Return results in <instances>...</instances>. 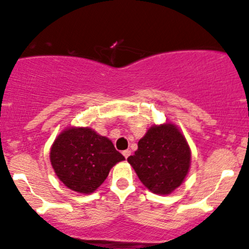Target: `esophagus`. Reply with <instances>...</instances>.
Returning <instances> with one entry per match:
<instances>
[{"instance_id":"obj_1","label":"esophagus","mask_w":249,"mask_h":249,"mask_svg":"<svg viewBox=\"0 0 249 249\" xmlns=\"http://www.w3.org/2000/svg\"><path fill=\"white\" fill-rule=\"evenodd\" d=\"M123 156L125 157V159H127L128 157L131 156V151H130V150H125V151H123Z\"/></svg>"}]
</instances>
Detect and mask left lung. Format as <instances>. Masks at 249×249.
Segmentation results:
<instances>
[{
	"mask_svg": "<svg viewBox=\"0 0 249 249\" xmlns=\"http://www.w3.org/2000/svg\"><path fill=\"white\" fill-rule=\"evenodd\" d=\"M151 192L170 194L181 185L191 164V151L182 133L172 124L152 126L127 158Z\"/></svg>",
	"mask_w": 249,
	"mask_h": 249,
	"instance_id": "1",
	"label": "left lung"
}]
</instances>
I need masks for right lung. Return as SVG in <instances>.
Masks as SVG:
<instances>
[{"mask_svg": "<svg viewBox=\"0 0 249 249\" xmlns=\"http://www.w3.org/2000/svg\"><path fill=\"white\" fill-rule=\"evenodd\" d=\"M124 157L112 142L88 127H70L57 137L50 161L59 180L78 193H92Z\"/></svg>", "mask_w": 249, "mask_h": 249, "instance_id": "obj_1", "label": "right lung"}]
</instances>
